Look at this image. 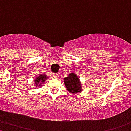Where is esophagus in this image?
Instances as JSON below:
<instances>
[{
  "mask_svg": "<svg viewBox=\"0 0 131 131\" xmlns=\"http://www.w3.org/2000/svg\"><path fill=\"white\" fill-rule=\"evenodd\" d=\"M53 77H54V78H59V77H60V73H53Z\"/></svg>",
  "mask_w": 131,
  "mask_h": 131,
  "instance_id": "1",
  "label": "esophagus"
}]
</instances>
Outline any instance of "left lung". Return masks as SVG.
I'll use <instances>...</instances> for the list:
<instances>
[{
  "label": "left lung",
  "mask_w": 131,
  "mask_h": 131,
  "mask_svg": "<svg viewBox=\"0 0 131 131\" xmlns=\"http://www.w3.org/2000/svg\"><path fill=\"white\" fill-rule=\"evenodd\" d=\"M64 80L67 90L70 93L75 94L82 91L80 80L75 73H70L67 77L64 78Z\"/></svg>",
  "instance_id": "left-lung-1"
}]
</instances>
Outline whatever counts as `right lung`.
Returning a JSON list of instances; mask_svg holds the SVG:
<instances>
[{"label":"right lung","instance_id":"obj_1","mask_svg":"<svg viewBox=\"0 0 131 131\" xmlns=\"http://www.w3.org/2000/svg\"><path fill=\"white\" fill-rule=\"evenodd\" d=\"M48 78L46 75H38L37 78H35V86H37V88H40L41 86H42L43 83L46 80V78Z\"/></svg>","mask_w":131,"mask_h":131}]
</instances>
